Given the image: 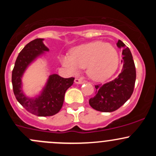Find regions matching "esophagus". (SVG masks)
Wrapping results in <instances>:
<instances>
[{
    "label": "esophagus",
    "instance_id": "34e87169",
    "mask_svg": "<svg viewBox=\"0 0 156 156\" xmlns=\"http://www.w3.org/2000/svg\"><path fill=\"white\" fill-rule=\"evenodd\" d=\"M75 82L76 83V84H82L84 81H83V80L81 79V78H75Z\"/></svg>",
    "mask_w": 156,
    "mask_h": 156
}]
</instances>
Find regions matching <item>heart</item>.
<instances>
[{"label":"heart","instance_id":"heart-1","mask_svg":"<svg viewBox=\"0 0 156 156\" xmlns=\"http://www.w3.org/2000/svg\"><path fill=\"white\" fill-rule=\"evenodd\" d=\"M62 63L74 74L80 68H87L90 78L102 81L115 72L119 66V56L111 45L95 41L74 48L71 56L62 58Z\"/></svg>","mask_w":156,"mask_h":156}]
</instances>
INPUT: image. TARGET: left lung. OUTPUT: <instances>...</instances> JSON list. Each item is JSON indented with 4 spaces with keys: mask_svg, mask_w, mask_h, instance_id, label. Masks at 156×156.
Wrapping results in <instances>:
<instances>
[{
    "mask_svg": "<svg viewBox=\"0 0 156 156\" xmlns=\"http://www.w3.org/2000/svg\"><path fill=\"white\" fill-rule=\"evenodd\" d=\"M117 46L122 48V72L109 82L95 85L96 95L89 100L91 107L103 112H114L123 106L131 97L135 85L136 68L131 52L121 40Z\"/></svg>",
    "mask_w": 156,
    "mask_h": 156,
    "instance_id": "obj_1",
    "label": "left lung"
}]
</instances>
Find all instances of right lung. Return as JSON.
Wrapping results in <instances>:
<instances>
[{"mask_svg": "<svg viewBox=\"0 0 156 156\" xmlns=\"http://www.w3.org/2000/svg\"><path fill=\"white\" fill-rule=\"evenodd\" d=\"M44 39L31 41L19 53L12 72V84L17 101L28 112L37 116H52L59 112L64 101L65 93L73 84L75 78H64L56 74L49 76L41 94L35 98H29L22 90V77L31 62L49 49Z\"/></svg>", "mask_w": 156, "mask_h": 156, "instance_id": "add662e5", "label": "right lung"}]
</instances>
